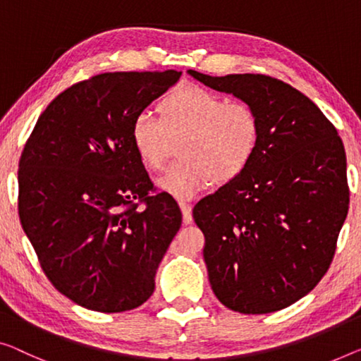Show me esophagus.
I'll return each mask as SVG.
<instances>
[{
	"instance_id": "1",
	"label": "esophagus",
	"mask_w": 361,
	"mask_h": 361,
	"mask_svg": "<svg viewBox=\"0 0 361 361\" xmlns=\"http://www.w3.org/2000/svg\"><path fill=\"white\" fill-rule=\"evenodd\" d=\"M180 209L183 212V224L188 225L192 222V209H191V204L190 202H185V201H180Z\"/></svg>"
}]
</instances>
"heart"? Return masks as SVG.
Masks as SVG:
<instances>
[{
  "label": "heart",
  "instance_id": "b5f03b06",
  "mask_svg": "<svg viewBox=\"0 0 361 361\" xmlns=\"http://www.w3.org/2000/svg\"><path fill=\"white\" fill-rule=\"evenodd\" d=\"M183 134L175 162L157 180L160 190L190 199L209 183L224 185L248 169L259 149L261 120L251 105L197 84H181L159 104V116L141 111L131 123L133 147L150 170H160L170 137Z\"/></svg>",
  "mask_w": 361,
  "mask_h": 361
}]
</instances>
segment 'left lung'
<instances>
[{"label":"left lung","instance_id":"left-lung-1","mask_svg":"<svg viewBox=\"0 0 361 361\" xmlns=\"http://www.w3.org/2000/svg\"><path fill=\"white\" fill-rule=\"evenodd\" d=\"M188 74L243 100L261 120L248 169L192 209L206 236L209 282L238 313L287 308L318 285L334 257L348 212L342 139L308 97L282 80Z\"/></svg>","mask_w":361,"mask_h":361}]
</instances>
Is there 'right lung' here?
Segmentation results:
<instances>
[{"mask_svg":"<svg viewBox=\"0 0 361 361\" xmlns=\"http://www.w3.org/2000/svg\"><path fill=\"white\" fill-rule=\"evenodd\" d=\"M181 73H104L42 113L19 162V219L58 292L100 313L134 310L181 227L133 147L131 123ZM139 202L147 204L142 209Z\"/></svg>","mask_w":361,"mask_h":361,"instance_id":"1","label":"right lung"}]
</instances>
